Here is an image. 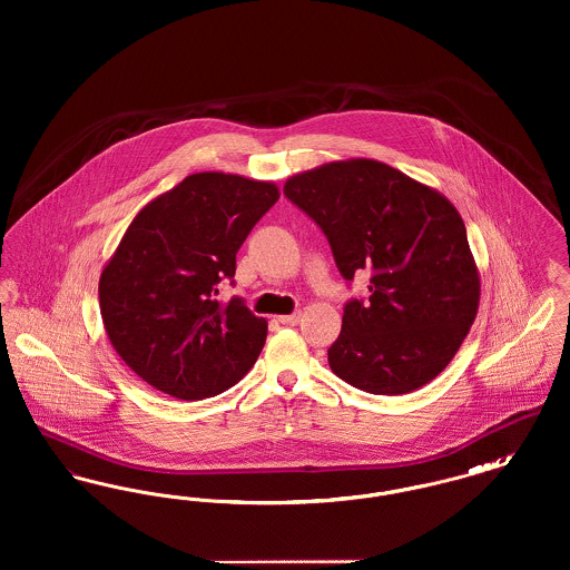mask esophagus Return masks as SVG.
Returning <instances> with one entry per match:
<instances>
[{
    "label": "esophagus",
    "instance_id": "1",
    "mask_svg": "<svg viewBox=\"0 0 570 570\" xmlns=\"http://www.w3.org/2000/svg\"><path fill=\"white\" fill-rule=\"evenodd\" d=\"M277 321H279L282 325L295 326L298 325V321H301V314H288V316H279Z\"/></svg>",
    "mask_w": 570,
    "mask_h": 570
}]
</instances>
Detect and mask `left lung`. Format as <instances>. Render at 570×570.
<instances>
[{"label":"left lung","mask_w":570,"mask_h":570,"mask_svg":"<svg viewBox=\"0 0 570 570\" xmlns=\"http://www.w3.org/2000/svg\"><path fill=\"white\" fill-rule=\"evenodd\" d=\"M284 194L323 228L346 279L372 273L370 298L344 307L328 348L333 374L374 395H404L432 382L460 351L481 301L455 205L370 158L293 175Z\"/></svg>","instance_id":"8db88e82"}]
</instances>
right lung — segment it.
I'll list each match as a JSON object with an SVG mask.
<instances>
[{
	"label": "right lung",
	"instance_id": "1",
	"mask_svg": "<svg viewBox=\"0 0 570 570\" xmlns=\"http://www.w3.org/2000/svg\"><path fill=\"white\" fill-rule=\"evenodd\" d=\"M279 190L230 173H194L149 200L105 265L98 297L115 353L149 386L205 400L249 372L267 321L217 301L237 252Z\"/></svg>",
	"mask_w": 570,
	"mask_h": 570
}]
</instances>
